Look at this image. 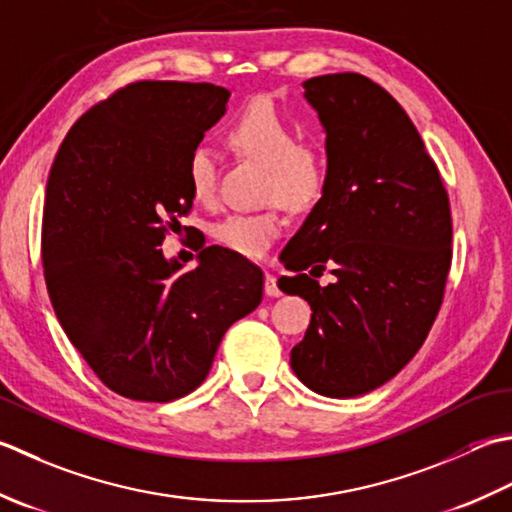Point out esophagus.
<instances>
[{"instance_id": "34e87169", "label": "esophagus", "mask_w": 512, "mask_h": 512, "mask_svg": "<svg viewBox=\"0 0 512 512\" xmlns=\"http://www.w3.org/2000/svg\"><path fill=\"white\" fill-rule=\"evenodd\" d=\"M264 290H266L268 297H279V295H282V290H279V286H277V277L270 275V273H266Z\"/></svg>"}]
</instances>
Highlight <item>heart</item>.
I'll use <instances>...</instances> for the list:
<instances>
[{"mask_svg":"<svg viewBox=\"0 0 512 512\" xmlns=\"http://www.w3.org/2000/svg\"><path fill=\"white\" fill-rule=\"evenodd\" d=\"M226 142L237 155L266 166L264 197L277 199L293 213H304L324 197L330 182L326 150L299 142L295 124L268 99L246 104L226 126ZM190 193L199 204H210L217 193V159L208 146H195L186 162ZM284 219L275 208L230 213L213 226L219 246L244 257H259L282 233Z\"/></svg>","mask_w":512,"mask_h":512,"instance_id":"heart-1","label":"heart"}]
</instances>
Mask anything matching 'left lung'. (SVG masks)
<instances>
[{
	"label": "left lung",
	"instance_id": "1",
	"mask_svg": "<svg viewBox=\"0 0 512 512\" xmlns=\"http://www.w3.org/2000/svg\"><path fill=\"white\" fill-rule=\"evenodd\" d=\"M326 128L330 182L282 250L279 288L313 308L290 366L326 397L386 384L435 324L450 262L446 186L397 99L359 73L304 82ZM328 267L336 279L319 287Z\"/></svg>",
	"mask_w": 512,
	"mask_h": 512
}]
</instances>
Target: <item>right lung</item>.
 Instances as JSON below:
<instances>
[{"instance_id": "obj_1", "label": "right lung", "mask_w": 512, "mask_h": 512, "mask_svg": "<svg viewBox=\"0 0 512 512\" xmlns=\"http://www.w3.org/2000/svg\"><path fill=\"white\" fill-rule=\"evenodd\" d=\"M228 97L206 82L126 84L77 119L50 168V304L99 382L135 402L193 393L228 326L262 302V270L233 250L206 246L182 270L159 248L193 208L188 155Z\"/></svg>"}]
</instances>
